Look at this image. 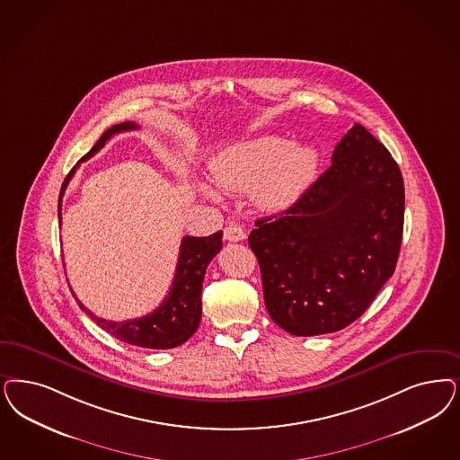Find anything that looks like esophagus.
<instances>
[{"mask_svg": "<svg viewBox=\"0 0 460 460\" xmlns=\"http://www.w3.org/2000/svg\"><path fill=\"white\" fill-rule=\"evenodd\" d=\"M244 238H246V233L236 222H231V224H227L224 227V239L226 241H233L234 243V241H243Z\"/></svg>", "mask_w": 460, "mask_h": 460, "instance_id": "esophagus-1", "label": "esophagus"}]
</instances>
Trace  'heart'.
Listing matches in <instances>:
<instances>
[{"label":"heart","mask_w":460,"mask_h":460,"mask_svg":"<svg viewBox=\"0 0 460 460\" xmlns=\"http://www.w3.org/2000/svg\"><path fill=\"white\" fill-rule=\"evenodd\" d=\"M317 159L311 144H290L277 136H265L222 151L212 161L210 172L222 189H254V200L275 210L301 197L316 174ZM204 191L216 197L210 190Z\"/></svg>","instance_id":"obj_1"}]
</instances>
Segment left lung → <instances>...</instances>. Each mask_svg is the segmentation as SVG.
<instances>
[{
	"mask_svg": "<svg viewBox=\"0 0 460 460\" xmlns=\"http://www.w3.org/2000/svg\"><path fill=\"white\" fill-rule=\"evenodd\" d=\"M332 166L286 212L254 222L270 317L287 333L347 328L393 277L402 239L404 183L391 153L355 124Z\"/></svg>",
	"mask_w": 460,
	"mask_h": 460,
	"instance_id": "1",
	"label": "left lung"
}]
</instances>
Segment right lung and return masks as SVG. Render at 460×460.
Listing matches in <instances>:
<instances>
[{
	"mask_svg": "<svg viewBox=\"0 0 460 460\" xmlns=\"http://www.w3.org/2000/svg\"><path fill=\"white\" fill-rule=\"evenodd\" d=\"M139 128L134 122H124L111 127L102 134V137L96 141L95 146L78 161V164L67 173L59 193V222H61V202H63L64 190L80 166V163L92 158L96 155L111 136L126 130ZM222 231L214 233L207 238H195L185 236L181 239L178 265L174 271L173 284L166 296V299L159 305L156 311L149 313L143 317L127 319V321H107L103 317H98L88 311L78 299L81 309L95 321L96 324L111 334L113 338L143 347V349H174L183 345L191 334L197 332L202 317V282L206 275L207 265L212 261V258L221 252ZM73 292V290H71ZM75 296V294H73ZM76 297V296H75Z\"/></svg>",
	"mask_w": 460,
	"mask_h": 460,
	"instance_id": "1",
	"label": "right lung"
}]
</instances>
